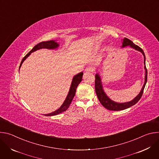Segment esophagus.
I'll return each mask as SVG.
<instances>
[{
    "label": "esophagus",
    "mask_w": 159,
    "mask_h": 159,
    "mask_svg": "<svg viewBox=\"0 0 159 159\" xmlns=\"http://www.w3.org/2000/svg\"><path fill=\"white\" fill-rule=\"evenodd\" d=\"M94 70V69L93 67L92 66H89V67H87L85 70V74H89L90 72H93V71Z\"/></svg>",
    "instance_id": "1"
}]
</instances>
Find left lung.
Masks as SVG:
<instances>
[{
  "label": "left lung",
  "mask_w": 159,
  "mask_h": 159,
  "mask_svg": "<svg viewBox=\"0 0 159 159\" xmlns=\"http://www.w3.org/2000/svg\"><path fill=\"white\" fill-rule=\"evenodd\" d=\"M129 47L131 48H133L136 50H137L140 52H141L144 57V69L145 70V82L144 84L140 90V93L137 95V96H136L133 100L129 101V102H116L113 101L112 100H111L105 93V92L104 91L103 89V87H102V80H101V76L99 75V74L98 73L96 74L95 76V90H96V93L97 94V96L100 101V102L101 103V104L107 109L110 110V111H121V110H124L126 109L133 105H134L136 103L138 102V101L140 99L143 93V90L144 88L145 87L146 83L147 82V70L146 68V65H145V53L143 51V50L139 47L137 45H136L135 44H134L131 40H129L128 38H125L124 39H123V42H122V46L121 48H124L126 47Z\"/></svg>",
  "instance_id": "1"
}]
</instances>
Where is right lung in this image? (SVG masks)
<instances>
[{
	"mask_svg": "<svg viewBox=\"0 0 159 159\" xmlns=\"http://www.w3.org/2000/svg\"><path fill=\"white\" fill-rule=\"evenodd\" d=\"M58 47H59V44L55 40H50V41H43V42H41V43H38V44L36 45V46H34V48L23 58V59L22 60V61L20 62V66H19V69H20V68L22 63H23L24 61L31 55V53H33V52H34L36 50H38L39 49H42V48H47V49H49V50H54V49H56ZM83 74H84L82 72H80L79 74H77L76 75H75L73 77L69 93H68L65 100L64 101L63 103L60 106V107L59 109H58L57 110H56L55 111L53 112L49 113V114L44 115V116H55V115H57L60 114V113H61L63 111H65L68 108H69L73 98L75 96L77 87L78 85L82 81Z\"/></svg>",
	"mask_w": 159,
	"mask_h": 159,
	"instance_id": "obj_1",
	"label": "right lung"
}]
</instances>
